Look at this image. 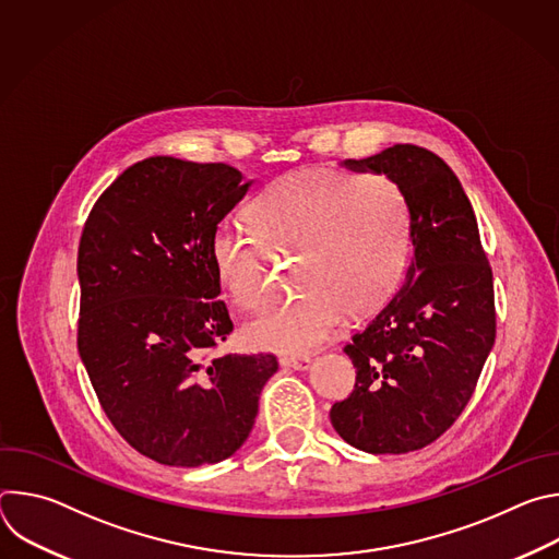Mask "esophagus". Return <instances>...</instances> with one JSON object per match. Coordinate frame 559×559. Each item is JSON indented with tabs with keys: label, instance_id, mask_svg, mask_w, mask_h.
<instances>
[{
	"label": "esophagus",
	"instance_id": "1",
	"mask_svg": "<svg viewBox=\"0 0 559 559\" xmlns=\"http://www.w3.org/2000/svg\"><path fill=\"white\" fill-rule=\"evenodd\" d=\"M281 365L287 369H296V371H307L311 367V358L309 356H283Z\"/></svg>",
	"mask_w": 559,
	"mask_h": 559
}]
</instances>
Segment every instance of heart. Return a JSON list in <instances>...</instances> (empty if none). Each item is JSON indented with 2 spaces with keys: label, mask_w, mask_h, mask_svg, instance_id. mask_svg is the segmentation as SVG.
Returning a JSON list of instances; mask_svg holds the SVG:
<instances>
[{
  "label": "heart",
  "mask_w": 559,
  "mask_h": 559,
  "mask_svg": "<svg viewBox=\"0 0 559 559\" xmlns=\"http://www.w3.org/2000/svg\"><path fill=\"white\" fill-rule=\"evenodd\" d=\"M252 231L221 223L207 263L221 292L257 309L267 292L265 259L294 254L300 292L246 328L257 349L298 354L325 343L345 311L365 316L401 285L412 250L405 192L384 175L298 173L274 181L246 210Z\"/></svg>",
  "instance_id": "1"
}]
</instances>
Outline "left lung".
Here are the masks:
<instances>
[{
  "mask_svg": "<svg viewBox=\"0 0 559 559\" xmlns=\"http://www.w3.org/2000/svg\"><path fill=\"white\" fill-rule=\"evenodd\" d=\"M341 166L401 186L414 257L401 292L345 347L356 384L330 418L360 451L409 453L440 438L473 395L496 343L493 272L471 201L438 154L395 143Z\"/></svg>",
  "mask_w": 559,
  "mask_h": 559,
  "instance_id": "obj_1",
  "label": "left lung"
}]
</instances>
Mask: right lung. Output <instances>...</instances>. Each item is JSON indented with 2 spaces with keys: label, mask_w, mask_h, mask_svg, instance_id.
Masks as SVG:
<instances>
[{
  "label": "right lung",
  "mask_w": 559,
  "mask_h": 559,
  "mask_svg": "<svg viewBox=\"0 0 559 559\" xmlns=\"http://www.w3.org/2000/svg\"><path fill=\"white\" fill-rule=\"evenodd\" d=\"M250 186L225 164L143 158L99 197L79 243V356L108 420L158 464L229 457L278 369L272 354L210 356L234 330L210 234Z\"/></svg>",
  "instance_id": "right-lung-1"
}]
</instances>
